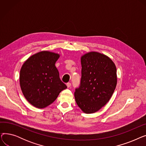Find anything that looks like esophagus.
Wrapping results in <instances>:
<instances>
[{
    "label": "esophagus",
    "instance_id": "obj_1",
    "mask_svg": "<svg viewBox=\"0 0 146 146\" xmlns=\"http://www.w3.org/2000/svg\"><path fill=\"white\" fill-rule=\"evenodd\" d=\"M66 85H67V88H70V87L71 86V83H70V82H68V83L66 84Z\"/></svg>",
    "mask_w": 146,
    "mask_h": 146
}]
</instances>
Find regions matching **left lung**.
<instances>
[{
    "mask_svg": "<svg viewBox=\"0 0 146 146\" xmlns=\"http://www.w3.org/2000/svg\"><path fill=\"white\" fill-rule=\"evenodd\" d=\"M82 77L74 97L79 108L86 113L100 110L111 98L117 86V68L108 56L90 52L81 57Z\"/></svg>",
    "mask_w": 146,
    "mask_h": 146,
    "instance_id": "obj_1",
    "label": "left lung"
}]
</instances>
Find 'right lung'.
<instances>
[{"label":"right lung","instance_id":"1","mask_svg":"<svg viewBox=\"0 0 146 146\" xmlns=\"http://www.w3.org/2000/svg\"><path fill=\"white\" fill-rule=\"evenodd\" d=\"M60 55L47 51L31 56L20 71V86L27 100L43 108L54 101L67 86L60 79L55 66Z\"/></svg>","mask_w":146,"mask_h":146}]
</instances>
